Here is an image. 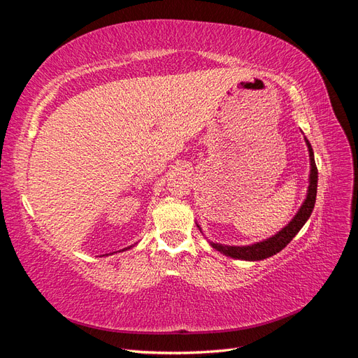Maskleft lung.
Returning <instances> with one entry per match:
<instances>
[{
	"instance_id": "left-lung-1",
	"label": "left lung",
	"mask_w": 358,
	"mask_h": 358,
	"mask_svg": "<svg viewBox=\"0 0 358 358\" xmlns=\"http://www.w3.org/2000/svg\"><path fill=\"white\" fill-rule=\"evenodd\" d=\"M306 140L308 150H309V158H310V175H309V188H308V196L305 203L301 204V208L299 209L297 215L289 221L287 227H284L278 234L272 236L270 239H266L263 242H258L249 246H229V245H220V243H210L216 251H220L221 254L237 258V259H246V262H258V259H264L278 254L282 249L294 239V236L300 231L303 225L306 224L309 220V216L313 210V206H315V199H317V187H318V169L315 164V158H313V150L309 143V140ZM199 227V225H197ZM200 229V227H199Z\"/></svg>"
}]
</instances>
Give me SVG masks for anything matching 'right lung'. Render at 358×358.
Listing matches in <instances>:
<instances>
[{"mask_svg":"<svg viewBox=\"0 0 358 358\" xmlns=\"http://www.w3.org/2000/svg\"><path fill=\"white\" fill-rule=\"evenodd\" d=\"M122 251H124V249H122Z\"/></svg>","mask_w":358,"mask_h":358,"instance_id":"1","label":"right lung"}]
</instances>
